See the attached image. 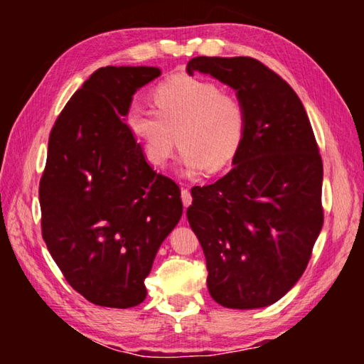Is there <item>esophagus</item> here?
Wrapping results in <instances>:
<instances>
[{
    "label": "esophagus",
    "mask_w": 364,
    "mask_h": 364,
    "mask_svg": "<svg viewBox=\"0 0 364 364\" xmlns=\"http://www.w3.org/2000/svg\"><path fill=\"white\" fill-rule=\"evenodd\" d=\"M181 200H183L184 210H186V208L191 205V202H193V196H191V191L188 188L181 189Z\"/></svg>",
    "instance_id": "1"
}]
</instances>
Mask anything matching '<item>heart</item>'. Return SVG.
Masks as SVG:
<instances>
[{
	"label": "heart",
	"mask_w": 364,
	"mask_h": 364,
	"mask_svg": "<svg viewBox=\"0 0 364 364\" xmlns=\"http://www.w3.org/2000/svg\"><path fill=\"white\" fill-rule=\"evenodd\" d=\"M157 107L134 101L127 122L154 167H165L176 146L183 147L186 173L223 170L241 152L247 112L237 96L223 93L205 78L168 80L156 91Z\"/></svg>",
	"instance_id": "obj_1"
}]
</instances>
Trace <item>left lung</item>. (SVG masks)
Returning <instances> with one entry per match:
<instances>
[{"instance_id":"obj_1","label":"left lung","mask_w":364,"mask_h":364,"mask_svg":"<svg viewBox=\"0 0 364 364\" xmlns=\"http://www.w3.org/2000/svg\"><path fill=\"white\" fill-rule=\"evenodd\" d=\"M236 91L247 133L230 173L191 189L189 225L207 262V287L236 310L268 306L291 291L323 228V160L295 91L252 58L191 59L186 67Z\"/></svg>"}]
</instances>
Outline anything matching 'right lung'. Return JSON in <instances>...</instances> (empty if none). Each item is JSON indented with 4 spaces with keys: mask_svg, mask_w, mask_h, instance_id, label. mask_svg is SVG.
<instances>
[{
    "mask_svg": "<svg viewBox=\"0 0 364 364\" xmlns=\"http://www.w3.org/2000/svg\"><path fill=\"white\" fill-rule=\"evenodd\" d=\"M157 67H101L54 123L40 181L41 232L67 282L91 304L136 306L181 193L146 162L125 117Z\"/></svg>",
    "mask_w": 364,
    "mask_h": 364,
    "instance_id": "add662e5",
    "label": "right lung"
}]
</instances>
